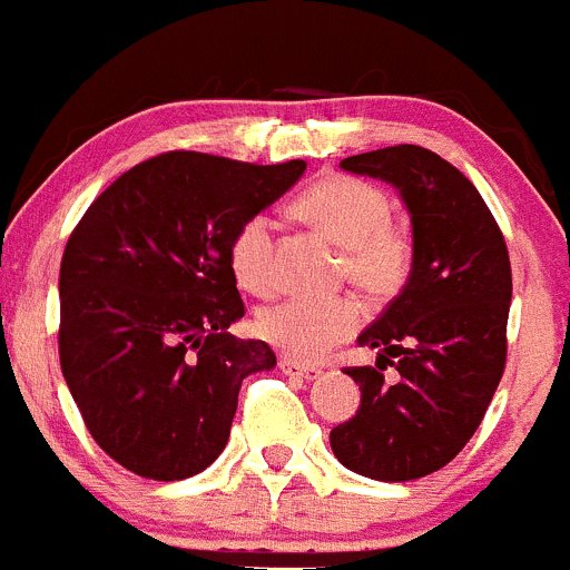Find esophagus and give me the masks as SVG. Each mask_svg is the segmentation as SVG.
Instances as JSON below:
<instances>
[{"mask_svg":"<svg viewBox=\"0 0 570 570\" xmlns=\"http://www.w3.org/2000/svg\"><path fill=\"white\" fill-rule=\"evenodd\" d=\"M279 370L291 377H302V381H316L322 375V370H316V366H305V363H296L291 357H282Z\"/></svg>","mask_w":570,"mask_h":570,"instance_id":"obj_1","label":"esophagus"}]
</instances>
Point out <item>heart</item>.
<instances>
[{"instance_id": "obj_1", "label": "heart", "mask_w": 570, "mask_h": 570, "mask_svg": "<svg viewBox=\"0 0 570 570\" xmlns=\"http://www.w3.org/2000/svg\"><path fill=\"white\" fill-rule=\"evenodd\" d=\"M294 213L344 248V274L363 294L394 296L411 271V240L392 224V200L361 178L327 176L296 198ZM229 265L237 285L265 296L276 285L274 220L248 215L229 243ZM361 327V305L335 299H285L265 307L257 330L271 346L294 361L313 363Z\"/></svg>"}]
</instances>
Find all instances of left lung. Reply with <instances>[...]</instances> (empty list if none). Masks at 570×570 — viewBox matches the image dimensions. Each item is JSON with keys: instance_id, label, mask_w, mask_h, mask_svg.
<instances>
[{"instance_id": "obj_1", "label": "left lung", "mask_w": 570, "mask_h": 570, "mask_svg": "<svg viewBox=\"0 0 570 570\" xmlns=\"http://www.w3.org/2000/svg\"><path fill=\"white\" fill-rule=\"evenodd\" d=\"M341 167L400 193L411 218V274L357 335L401 381L386 387L380 363L346 370L361 386V409L330 431V448L366 479H422L468 444L501 383L512 302L507 243L473 181L433 150L397 145Z\"/></svg>"}]
</instances>
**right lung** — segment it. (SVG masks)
Here are the masks:
<instances>
[{
	"mask_svg": "<svg viewBox=\"0 0 570 570\" xmlns=\"http://www.w3.org/2000/svg\"><path fill=\"white\" fill-rule=\"evenodd\" d=\"M305 167L173 150L122 173L75 226L58 279L63 381L95 442L131 473L207 470L240 383L276 366L265 341L229 333L246 313L229 243Z\"/></svg>",
	"mask_w": 570,
	"mask_h": 570,
	"instance_id": "obj_1",
	"label": "right lung"
}]
</instances>
